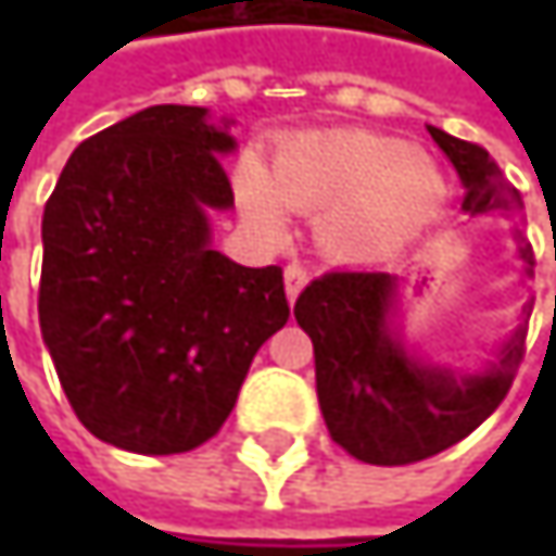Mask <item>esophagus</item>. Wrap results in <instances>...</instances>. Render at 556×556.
<instances>
[{"label": "esophagus", "instance_id": "34e87169", "mask_svg": "<svg viewBox=\"0 0 556 556\" xmlns=\"http://www.w3.org/2000/svg\"><path fill=\"white\" fill-rule=\"evenodd\" d=\"M305 282H308V270L302 264H289L286 267V295H289V302H295V295L305 289Z\"/></svg>", "mask_w": 556, "mask_h": 556}]
</instances>
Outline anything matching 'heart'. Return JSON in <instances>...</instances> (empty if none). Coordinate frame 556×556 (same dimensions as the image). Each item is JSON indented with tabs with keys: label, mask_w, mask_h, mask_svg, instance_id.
Returning <instances> with one entry per match:
<instances>
[{
	"label": "heart",
	"mask_w": 556,
	"mask_h": 556,
	"mask_svg": "<svg viewBox=\"0 0 556 556\" xmlns=\"http://www.w3.org/2000/svg\"><path fill=\"white\" fill-rule=\"evenodd\" d=\"M447 195L444 176L399 141L374 135H302L274 151L270 173L241 167L238 199L277 235L282 205L318 215V238L338 254L395 244L428 225Z\"/></svg>",
	"instance_id": "heart-1"
}]
</instances>
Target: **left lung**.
Returning a JSON list of instances; mask_svg holds the SVG:
<instances>
[{
	"label": "left lung",
	"instance_id": "8db88e82",
	"mask_svg": "<svg viewBox=\"0 0 556 556\" xmlns=\"http://www.w3.org/2000/svg\"><path fill=\"white\" fill-rule=\"evenodd\" d=\"M428 131L467 186L464 212L521 205V192L486 148L431 125ZM521 257L534 267L531 244L521 248ZM392 295L389 274L331 270L295 299V321L315 348V387L328 434L351 457L377 467L418 464L464 441L500 408L525 361V331L518 328L502 348L500 367L486 374L421 367L389 334Z\"/></svg>",
	"mask_w": 556,
	"mask_h": 556
}]
</instances>
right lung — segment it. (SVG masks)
I'll use <instances>...</instances> for the list:
<instances>
[{
	"mask_svg": "<svg viewBox=\"0 0 556 556\" xmlns=\"http://www.w3.org/2000/svg\"><path fill=\"white\" fill-rule=\"evenodd\" d=\"M231 148L205 109L151 105L86 138L45 205L41 334L76 418L122 451L215 438L289 318L279 267L208 248L205 212L235 205Z\"/></svg>",
	"mask_w": 556,
	"mask_h": 556,
	"instance_id": "add662e5",
	"label": "right lung"
}]
</instances>
